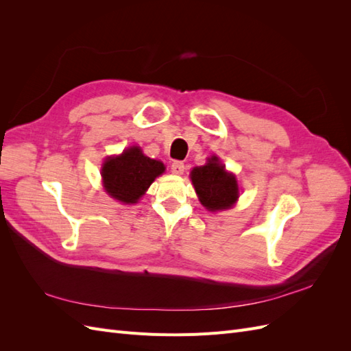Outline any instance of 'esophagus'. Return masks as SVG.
I'll list each match as a JSON object with an SVG mask.
<instances>
[{"instance_id": "obj_1", "label": "esophagus", "mask_w": 351, "mask_h": 351, "mask_svg": "<svg viewBox=\"0 0 351 351\" xmlns=\"http://www.w3.org/2000/svg\"><path fill=\"white\" fill-rule=\"evenodd\" d=\"M171 171H173V174L182 176L184 173V164L182 161H174L171 164Z\"/></svg>"}]
</instances>
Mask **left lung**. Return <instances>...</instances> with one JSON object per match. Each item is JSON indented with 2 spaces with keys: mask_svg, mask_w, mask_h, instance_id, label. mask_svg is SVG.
I'll list each match as a JSON object with an SVG mask.
<instances>
[{
  "mask_svg": "<svg viewBox=\"0 0 351 351\" xmlns=\"http://www.w3.org/2000/svg\"><path fill=\"white\" fill-rule=\"evenodd\" d=\"M190 178L200 204L210 212L230 209L239 199L237 178L227 171L217 155L208 158L205 165L195 167Z\"/></svg>",
  "mask_w": 351,
  "mask_h": 351,
  "instance_id": "8db88e82",
  "label": "left lung"
}]
</instances>
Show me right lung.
Returning a JSON list of instances; mask_svg holds the SVG:
<instances>
[{
    "label": "right lung",
    "instance_id": "1",
    "mask_svg": "<svg viewBox=\"0 0 351 351\" xmlns=\"http://www.w3.org/2000/svg\"><path fill=\"white\" fill-rule=\"evenodd\" d=\"M165 171V165L146 156L139 146H132L117 156L105 159L101 176L105 192L121 204H137L155 178Z\"/></svg>",
    "mask_w": 351,
    "mask_h": 351
}]
</instances>
